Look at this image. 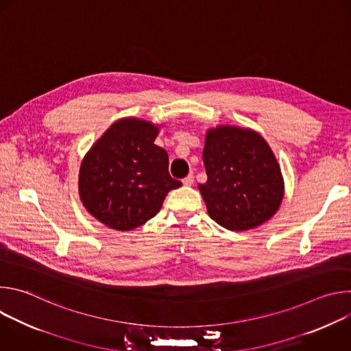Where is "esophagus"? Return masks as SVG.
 <instances>
[{
    "label": "esophagus",
    "instance_id": "esophagus-1",
    "mask_svg": "<svg viewBox=\"0 0 351 351\" xmlns=\"http://www.w3.org/2000/svg\"><path fill=\"white\" fill-rule=\"evenodd\" d=\"M194 183V176H193V173H189L184 179H183V184H186V186H191Z\"/></svg>",
    "mask_w": 351,
    "mask_h": 351
}]
</instances>
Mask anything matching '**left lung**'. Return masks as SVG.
I'll return each mask as SVG.
<instances>
[{
    "label": "left lung",
    "mask_w": 351,
    "mask_h": 351,
    "mask_svg": "<svg viewBox=\"0 0 351 351\" xmlns=\"http://www.w3.org/2000/svg\"><path fill=\"white\" fill-rule=\"evenodd\" d=\"M207 182L198 184L208 215L229 230L268 221L283 198V179L268 143L256 132L218 126L206 137Z\"/></svg>",
    "instance_id": "1"
}]
</instances>
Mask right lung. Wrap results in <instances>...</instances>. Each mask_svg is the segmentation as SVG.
Listing matches in <instances>:
<instances>
[{
	"label": "right lung",
	"mask_w": 351,
	"mask_h": 351,
	"mask_svg": "<svg viewBox=\"0 0 351 351\" xmlns=\"http://www.w3.org/2000/svg\"><path fill=\"white\" fill-rule=\"evenodd\" d=\"M158 128L140 119L115 122L82 162L79 193L86 210L104 225L130 230L157 215L169 190V158L154 144Z\"/></svg>",
	"instance_id": "1"
}]
</instances>
